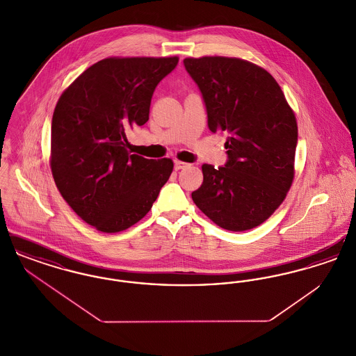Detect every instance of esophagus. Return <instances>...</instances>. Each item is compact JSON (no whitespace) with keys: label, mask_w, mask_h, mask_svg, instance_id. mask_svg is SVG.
<instances>
[{"label":"esophagus","mask_w":356,"mask_h":356,"mask_svg":"<svg viewBox=\"0 0 356 356\" xmlns=\"http://www.w3.org/2000/svg\"><path fill=\"white\" fill-rule=\"evenodd\" d=\"M186 167H189V164H188V163L179 161V160H176V161H175V170H184Z\"/></svg>","instance_id":"1"}]
</instances>
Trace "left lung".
I'll use <instances>...</instances> for the list:
<instances>
[{
  "mask_svg": "<svg viewBox=\"0 0 356 356\" xmlns=\"http://www.w3.org/2000/svg\"><path fill=\"white\" fill-rule=\"evenodd\" d=\"M184 67L203 95L209 129L228 135L227 164H203V184L192 200L224 229H252L279 208L292 186L295 113L271 74L247 60L189 57Z\"/></svg>",
  "mask_w": 356,
  "mask_h": 356,
  "instance_id": "8db88e82",
  "label": "left lung"
}]
</instances>
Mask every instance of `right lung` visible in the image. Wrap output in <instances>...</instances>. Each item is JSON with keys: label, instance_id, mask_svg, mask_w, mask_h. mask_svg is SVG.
<instances>
[{"label": "right lung", "instance_id": "right-lung-1", "mask_svg": "<svg viewBox=\"0 0 356 356\" xmlns=\"http://www.w3.org/2000/svg\"><path fill=\"white\" fill-rule=\"evenodd\" d=\"M179 57H108L60 96L51 119V170L85 222L116 234L141 220L173 170L127 149V132L149 119L153 92Z\"/></svg>", "mask_w": 356, "mask_h": 356}]
</instances>
